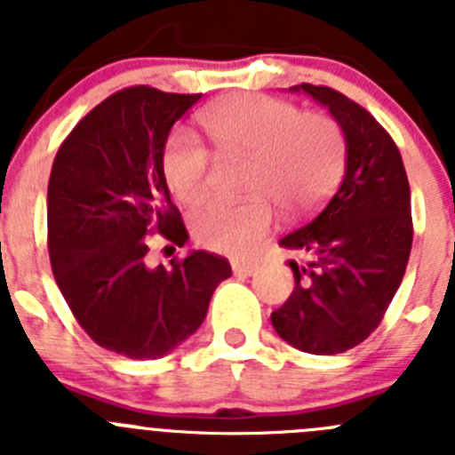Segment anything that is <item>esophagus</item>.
I'll list each match as a JSON object with an SVG mask.
<instances>
[{
    "label": "esophagus",
    "mask_w": 455,
    "mask_h": 455,
    "mask_svg": "<svg viewBox=\"0 0 455 455\" xmlns=\"http://www.w3.org/2000/svg\"><path fill=\"white\" fill-rule=\"evenodd\" d=\"M257 268H259V264L252 262V259H235L232 262V271L239 273V275H252Z\"/></svg>",
    "instance_id": "obj_1"
}]
</instances>
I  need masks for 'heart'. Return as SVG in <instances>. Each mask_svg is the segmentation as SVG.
<instances>
[{"label":"heart","mask_w":455,"mask_h":455,"mask_svg":"<svg viewBox=\"0 0 455 455\" xmlns=\"http://www.w3.org/2000/svg\"><path fill=\"white\" fill-rule=\"evenodd\" d=\"M216 148L232 159H248L243 203H207L191 219L193 239L209 251L248 255L273 223V207L284 214L315 212L335 191L347 166V139L328 114H303L287 100L243 92L220 100L200 116ZM212 155L196 136H171L164 175L184 204L204 198Z\"/></svg>","instance_id":"obj_1"}]
</instances>
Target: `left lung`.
Returning a JSON list of instances; mask_svg holds the SVG:
<instances>
[{
	"label": "left lung",
	"instance_id": "8db88e82",
	"mask_svg": "<svg viewBox=\"0 0 455 455\" xmlns=\"http://www.w3.org/2000/svg\"><path fill=\"white\" fill-rule=\"evenodd\" d=\"M347 136V175L303 228L280 239L296 259L291 296L271 315L277 335L315 355H335L376 331L403 280L412 248L403 159L367 108L331 86L300 84Z\"/></svg>",
	"mask_w": 455,
	"mask_h": 455
}]
</instances>
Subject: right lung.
<instances>
[{"label":"right lung","mask_w":455,"mask_h":455,"mask_svg":"<svg viewBox=\"0 0 455 455\" xmlns=\"http://www.w3.org/2000/svg\"><path fill=\"white\" fill-rule=\"evenodd\" d=\"M203 92L130 86L91 108L61 143L47 187V251L68 307L98 347L155 360L198 331L230 262L196 251L150 268L152 235L184 246L164 178L175 120Z\"/></svg>","instance_id":"1"}]
</instances>
